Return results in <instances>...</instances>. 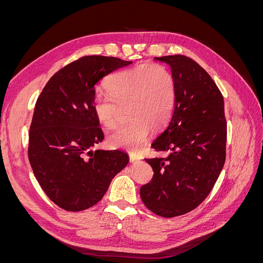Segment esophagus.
<instances>
[{"instance_id": "obj_1", "label": "esophagus", "mask_w": 263, "mask_h": 263, "mask_svg": "<svg viewBox=\"0 0 263 263\" xmlns=\"http://www.w3.org/2000/svg\"><path fill=\"white\" fill-rule=\"evenodd\" d=\"M129 159H130V162H136V161L140 160V157H139V156H137V155L130 154V155H129Z\"/></svg>"}]
</instances>
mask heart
<instances>
[{
  "mask_svg": "<svg viewBox=\"0 0 263 263\" xmlns=\"http://www.w3.org/2000/svg\"><path fill=\"white\" fill-rule=\"evenodd\" d=\"M106 87L109 95H98L94 100L99 122L106 128H114L126 108L130 119L109 135V145L132 153L140 151L151 128H161L172 114L176 82L171 72L160 65H142L110 77Z\"/></svg>",
  "mask_w": 263,
  "mask_h": 263,
  "instance_id": "b5f03b06",
  "label": "heart"
}]
</instances>
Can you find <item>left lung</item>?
<instances>
[{
	"mask_svg": "<svg viewBox=\"0 0 263 263\" xmlns=\"http://www.w3.org/2000/svg\"><path fill=\"white\" fill-rule=\"evenodd\" d=\"M154 60L170 67L176 102L168 126L151 145L168 156L146 159L154 178L141 186L140 197L159 216L176 217L205 200L224 166V99L210 74L194 60L182 54Z\"/></svg>",
	"mask_w": 263,
	"mask_h": 263,
	"instance_id": "left-lung-1",
	"label": "left lung"
}]
</instances>
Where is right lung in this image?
I'll use <instances>...</instances> for the list:
<instances>
[{"mask_svg":"<svg viewBox=\"0 0 263 263\" xmlns=\"http://www.w3.org/2000/svg\"><path fill=\"white\" fill-rule=\"evenodd\" d=\"M87 55L54 73L36 102L29 128L28 159L46 195L69 212L92 208L129 162L121 150H93L104 138L93 104L95 86L132 65Z\"/></svg>","mask_w":263,"mask_h":263,"instance_id":"add662e5","label":"right lung"}]
</instances>
